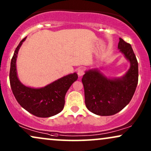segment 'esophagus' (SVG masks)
Here are the masks:
<instances>
[{"mask_svg": "<svg viewBox=\"0 0 151 151\" xmlns=\"http://www.w3.org/2000/svg\"><path fill=\"white\" fill-rule=\"evenodd\" d=\"M84 69L83 68H79L78 70V75L79 77H81V76H83V74H84Z\"/></svg>", "mask_w": 151, "mask_h": 151, "instance_id": "esophagus-1", "label": "esophagus"}]
</instances>
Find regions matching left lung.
<instances>
[{
  "label": "left lung",
  "instance_id": "8db88e82",
  "mask_svg": "<svg viewBox=\"0 0 151 151\" xmlns=\"http://www.w3.org/2000/svg\"><path fill=\"white\" fill-rule=\"evenodd\" d=\"M118 49L130 63V68L123 76L108 78L98 68L89 69L83 76L86 107L100 116H111L122 110L137 87L139 66L132 46L119 38Z\"/></svg>",
  "mask_w": 151,
  "mask_h": 151
}]
</instances>
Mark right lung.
<instances>
[{
  "label": "right lung",
  "instance_id": "add662e5",
  "mask_svg": "<svg viewBox=\"0 0 151 151\" xmlns=\"http://www.w3.org/2000/svg\"><path fill=\"white\" fill-rule=\"evenodd\" d=\"M26 37L19 42L11 59L10 83L14 96L21 107L38 117H50L63 110L65 95L70 86L78 79L76 73L58 78L42 88L24 86L17 77L16 61L19 48Z\"/></svg>",
  "mask_w": 151,
  "mask_h": 151
}]
</instances>
